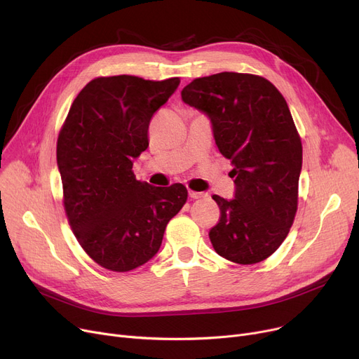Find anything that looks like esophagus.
Here are the masks:
<instances>
[{"label": "esophagus", "instance_id": "1", "mask_svg": "<svg viewBox=\"0 0 359 359\" xmlns=\"http://www.w3.org/2000/svg\"><path fill=\"white\" fill-rule=\"evenodd\" d=\"M206 196H208V194H205V192L189 191V198H192V199H202V198H206Z\"/></svg>", "mask_w": 359, "mask_h": 359}]
</instances>
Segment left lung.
<instances>
[{
	"mask_svg": "<svg viewBox=\"0 0 359 359\" xmlns=\"http://www.w3.org/2000/svg\"><path fill=\"white\" fill-rule=\"evenodd\" d=\"M182 100L210 119L219 153L234 165V198L212 196L221 211L210 231L215 252L240 265L265 260L290 233L303 165L284 96L259 75L219 72L187 84Z\"/></svg>",
	"mask_w": 359,
	"mask_h": 359,
	"instance_id": "left-lung-1",
	"label": "left lung"
}]
</instances>
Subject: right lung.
Segmentation results:
<instances>
[{
  "label": "right lung",
  "mask_w": 359,
  "mask_h": 359,
  "mask_svg": "<svg viewBox=\"0 0 359 359\" xmlns=\"http://www.w3.org/2000/svg\"><path fill=\"white\" fill-rule=\"evenodd\" d=\"M177 77H100L75 97L56 145L71 229L100 266L128 272L153 259L167 222L187 199L180 183L137 180L132 165L148 148V125L177 90Z\"/></svg>",
  "instance_id": "add662e5"
}]
</instances>
